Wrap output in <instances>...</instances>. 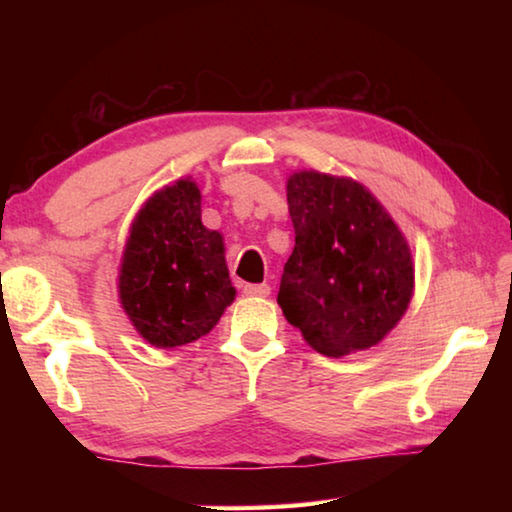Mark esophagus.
Listing matches in <instances>:
<instances>
[{
    "instance_id": "1",
    "label": "esophagus",
    "mask_w": 512,
    "mask_h": 512,
    "mask_svg": "<svg viewBox=\"0 0 512 512\" xmlns=\"http://www.w3.org/2000/svg\"><path fill=\"white\" fill-rule=\"evenodd\" d=\"M244 293L250 298H266L271 293V287L268 284H244Z\"/></svg>"
}]
</instances>
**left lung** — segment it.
Here are the masks:
<instances>
[{
	"instance_id": "obj_1",
	"label": "left lung",
	"mask_w": 512,
	"mask_h": 512,
	"mask_svg": "<svg viewBox=\"0 0 512 512\" xmlns=\"http://www.w3.org/2000/svg\"><path fill=\"white\" fill-rule=\"evenodd\" d=\"M296 246L277 305L327 357L368 350L400 323L415 291L411 246L366 185L302 169L287 178Z\"/></svg>"
}]
</instances>
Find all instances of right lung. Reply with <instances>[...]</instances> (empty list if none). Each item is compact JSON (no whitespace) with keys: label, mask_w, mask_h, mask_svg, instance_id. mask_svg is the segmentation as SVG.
<instances>
[{"label":"right lung","mask_w":512,"mask_h":512,"mask_svg":"<svg viewBox=\"0 0 512 512\" xmlns=\"http://www.w3.org/2000/svg\"><path fill=\"white\" fill-rule=\"evenodd\" d=\"M117 296L137 334L171 350L210 334L232 287L223 235L201 221V189L192 176L164 185L135 214L121 253Z\"/></svg>","instance_id":"right-lung-1"}]
</instances>
